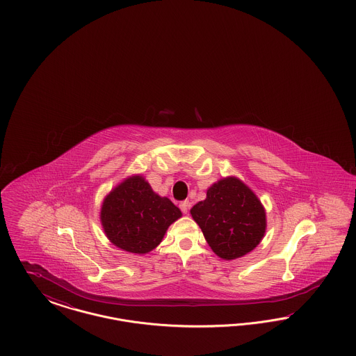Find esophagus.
Here are the masks:
<instances>
[{
	"label": "esophagus",
	"instance_id": "esophagus-1",
	"mask_svg": "<svg viewBox=\"0 0 356 356\" xmlns=\"http://www.w3.org/2000/svg\"><path fill=\"white\" fill-rule=\"evenodd\" d=\"M180 209H181L183 213H188V211H189V202H186V200L181 202L180 203Z\"/></svg>",
	"mask_w": 356,
	"mask_h": 356
}]
</instances>
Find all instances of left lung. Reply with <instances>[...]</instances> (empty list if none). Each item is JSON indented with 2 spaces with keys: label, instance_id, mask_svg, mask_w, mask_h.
<instances>
[{
  "label": "left lung",
  "instance_id": "obj_1",
  "mask_svg": "<svg viewBox=\"0 0 356 356\" xmlns=\"http://www.w3.org/2000/svg\"><path fill=\"white\" fill-rule=\"evenodd\" d=\"M212 251L224 260L251 252L266 234V211L254 192L237 177L221 179L191 209Z\"/></svg>",
  "mask_w": 356,
  "mask_h": 356
}]
</instances>
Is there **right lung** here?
Returning <instances> with one entry per match:
<instances>
[{
  "instance_id": "obj_1",
  "label": "right lung",
  "mask_w": 356,
  "mask_h": 356,
  "mask_svg": "<svg viewBox=\"0 0 356 356\" xmlns=\"http://www.w3.org/2000/svg\"><path fill=\"white\" fill-rule=\"evenodd\" d=\"M181 211L168 197L154 193L143 176H132L120 183L104 199L102 228L116 247L127 252H151L163 240Z\"/></svg>"
}]
</instances>
